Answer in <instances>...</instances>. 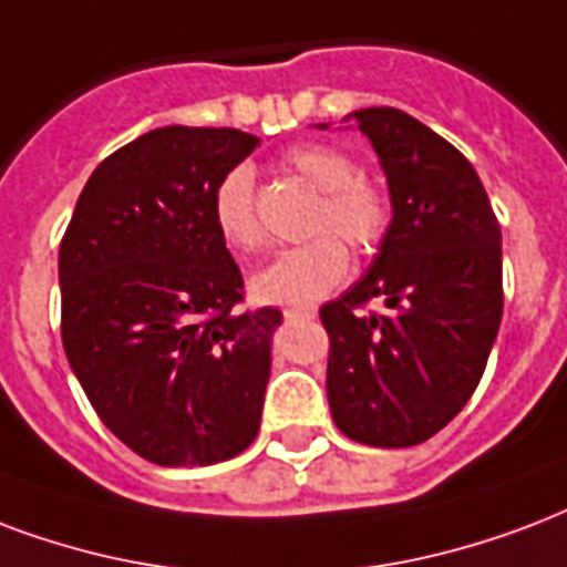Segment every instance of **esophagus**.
<instances>
[{"instance_id": "1", "label": "esophagus", "mask_w": 567, "mask_h": 567, "mask_svg": "<svg viewBox=\"0 0 567 567\" xmlns=\"http://www.w3.org/2000/svg\"><path fill=\"white\" fill-rule=\"evenodd\" d=\"M315 309L312 306H293V309H285V318H288V321H312L315 318Z\"/></svg>"}]
</instances>
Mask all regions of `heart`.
Masks as SVG:
<instances>
[{"label": "heart", "instance_id": "heart-1", "mask_svg": "<svg viewBox=\"0 0 567 567\" xmlns=\"http://www.w3.org/2000/svg\"><path fill=\"white\" fill-rule=\"evenodd\" d=\"M285 168L309 184L318 205L309 219L312 240L285 249L252 276V293L265 302L306 306L321 300L348 274V250L369 258L392 228V198L378 181L357 175V159L327 142H306L285 154ZM255 175L249 166L228 168L210 198V219L231 252L252 255L265 244L255 214Z\"/></svg>", "mask_w": 567, "mask_h": 567}]
</instances>
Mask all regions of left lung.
Instances as JSON below:
<instances>
[{
    "mask_svg": "<svg viewBox=\"0 0 567 567\" xmlns=\"http://www.w3.org/2000/svg\"><path fill=\"white\" fill-rule=\"evenodd\" d=\"M353 118L378 151L392 228L369 274L321 306L327 399L344 437L425 443L464 410L503 318V235L470 159L392 106ZM378 296L384 312L368 302Z\"/></svg>",
    "mask_w": 567,
    "mask_h": 567,
    "instance_id": "1",
    "label": "left lung"
}]
</instances>
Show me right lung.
Instances as JSON below:
<instances>
[{
	"instance_id": "obj_1",
	"label": "right lung",
	"mask_w": 567,
	"mask_h": 567,
	"mask_svg": "<svg viewBox=\"0 0 567 567\" xmlns=\"http://www.w3.org/2000/svg\"><path fill=\"white\" fill-rule=\"evenodd\" d=\"M258 145L235 127L151 130L94 168L59 246L62 344L112 434L159 466H207L258 434L279 309L244 276L210 198Z\"/></svg>"
}]
</instances>
